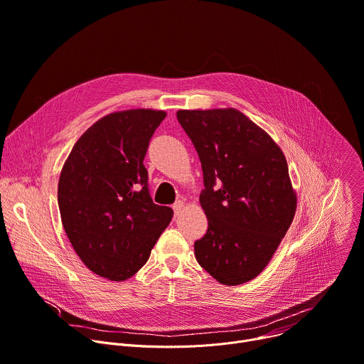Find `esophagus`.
Returning <instances> with one entry per match:
<instances>
[{"label":"esophagus","mask_w":364,"mask_h":364,"mask_svg":"<svg viewBox=\"0 0 364 364\" xmlns=\"http://www.w3.org/2000/svg\"><path fill=\"white\" fill-rule=\"evenodd\" d=\"M183 206H185L183 200H176V202L172 205V208H173V210H175V215H176V216H178V215L182 212Z\"/></svg>","instance_id":"1"}]
</instances>
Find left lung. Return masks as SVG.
<instances>
[{"instance_id": "1", "label": "left lung", "mask_w": 364, "mask_h": 364, "mask_svg": "<svg viewBox=\"0 0 364 364\" xmlns=\"http://www.w3.org/2000/svg\"><path fill=\"white\" fill-rule=\"evenodd\" d=\"M198 152L199 200L206 234L195 241L198 264L224 285L255 278L294 220L297 196L278 144L235 109L179 110Z\"/></svg>"}]
</instances>
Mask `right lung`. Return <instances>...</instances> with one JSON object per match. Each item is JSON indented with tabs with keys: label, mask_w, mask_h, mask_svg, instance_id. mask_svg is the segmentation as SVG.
<instances>
[{
	"label": "right lung",
	"mask_w": 364,
	"mask_h": 364,
	"mask_svg": "<svg viewBox=\"0 0 364 364\" xmlns=\"http://www.w3.org/2000/svg\"><path fill=\"white\" fill-rule=\"evenodd\" d=\"M162 110L110 113L73 146L58 181L63 228L85 265L124 281L149 259L173 210L154 203L143 165Z\"/></svg>",
	"instance_id": "1"
}]
</instances>
